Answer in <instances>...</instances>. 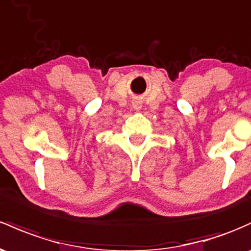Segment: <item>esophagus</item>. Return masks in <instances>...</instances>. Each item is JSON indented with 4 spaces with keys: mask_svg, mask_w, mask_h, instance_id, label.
<instances>
[{
    "mask_svg": "<svg viewBox=\"0 0 251 251\" xmlns=\"http://www.w3.org/2000/svg\"><path fill=\"white\" fill-rule=\"evenodd\" d=\"M141 108H142V105L139 104V103L134 104V109H136V110H139V109H141Z\"/></svg>",
    "mask_w": 251,
    "mask_h": 251,
    "instance_id": "1",
    "label": "esophagus"
}]
</instances>
